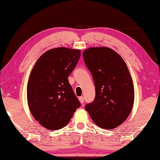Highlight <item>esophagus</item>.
Masks as SVG:
<instances>
[{
	"mask_svg": "<svg viewBox=\"0 0 160 160\" xmlns=\"http://www.w3.org/2000/svg\"><path fill=\"white\" fill-rule=\"evenodd\" d=\"M79 101H80V102L81 104H83V103H84V98H83L82 96L80 97V98H79Z\"/></svg>",
	"mask_w": 160,
	"mask_h": 160,
	"instance_id": "34e87169",
	"label": "esophagus"
}]
</instances>
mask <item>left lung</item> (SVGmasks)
<instances>
[{"mask_svg":"<svg viewBox=\"0 0 160 160\" xmlns=\"http://www.w3.org/2000/svg\"><path fill=\"white\" fill-rule=\"evenodd\" d=\"M83 58L96 89L94 100L85 109L97 126L113 129L126 120L134 103V85L127 65L117 52L106 47L87 49Z\"/></svg>","mask_w":160,"mask_h":160,"instance_id":"1","label":"left lung"}]
</instances>
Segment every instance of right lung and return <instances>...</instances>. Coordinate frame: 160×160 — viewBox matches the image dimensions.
I'll list each match as a JSON object with an SVG mask.
<instances>
[{
	"mask_svg": "<svg viewBox=\"0 0 160 160\" xmlns=\"http://www.w3.org/2000/svg\"><path fill=\"white\" fill-rule=\"evenodd\" d=\"M80 57V50L53 48L41 56L31 71L28 106L36 121L47 129L56 130L67 126L80 107L68 80Z\"/></svg>",
	"mask_w": 160,
	"mask_h": 160,
	"instance_id": "obj_1",
	"label": "right lung"
}]
</instances>
